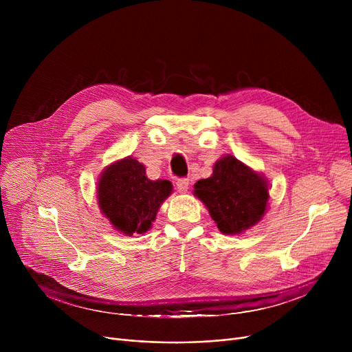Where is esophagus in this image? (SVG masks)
<instances>
[{"label": "esophagus", "mask_w": 352, "mask_h": 352, "mask_svg": "<svg viewBox=\"0 0 352 352\" xmlns=\"http://www.w3.org/2000/svg\"><path fill=\"white\" fill-rule=\"evenodd\" d=\"M175 184H177V190H178L181 194H186V192L188 191V188H190V181H188L187 178H181V179H178Z\"/></svg>", "instance_id": "34e87169"}]
</instances>
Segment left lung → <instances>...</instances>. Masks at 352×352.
Listing matches in <instances>:
<instances>
[{
    "label": "left lung",
    "instance_id": "8db88e82",
    "mask_svg": "<svg viewBox=\"0 0 352 352\" xmlns=\"http://www.w3.org/2000/svg\"><path fill=\"white\" fill-rule=\"evenodd\" d=\"M194 195L204 202L218 230L228 235L254 227L270 199L264 175L230 154L214 164L210 178L197 181Z\"/></svg>",
    "mask_w": 352,
    "mask_h": 352
}]
</instances>
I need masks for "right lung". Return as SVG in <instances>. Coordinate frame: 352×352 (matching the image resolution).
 Returning <instances> with one entry per match:
<instances>
[{
	"label": "right lung",
	"mask_w": 352,
	"mask_h": 352,
	"mask_svg": "<svg viewBox=\"0 0 352 352\" xmlns=\"http://www.w3.org/2000/svg\"><path fill=\"white\" fill-rule=\"evenodd\" d=\"M171 192L173 184L168 179H148L145 166L133 157H125L102 171L97 198L111 226L133 235L151 228L161 204Z\"/></svg>",
	"instance_id": "add662e5"
}]
</instances>
